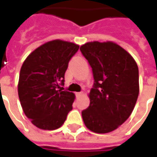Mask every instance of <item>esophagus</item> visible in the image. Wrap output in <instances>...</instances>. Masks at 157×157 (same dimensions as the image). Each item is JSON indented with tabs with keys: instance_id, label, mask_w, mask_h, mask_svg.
I'll list each match as a JSON object with an SVG mask.
<instances>
[{
	"instance_id": "obj_1",
	"label": "esophagus",
	"mask_w": 157,
	"mask_h": 157,
	"mask_svg": "<svg viewBox=\"0 0 157 157\" xmlns=\"http://www.w3.org/2000/svg\"><path fill=\"white\" fill-rule=\"evenodd\" d=\"M82 94H83V92H76V97H77V98H79V97H81V96H82Z\"/></svg>"
}]
</instances>
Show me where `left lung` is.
<instances>
[{"label":"left lung","instance_id":"obj_1","mask_svg":"<svg viewBox=\"0 0 157 157\" xmlns=\"http://www.w3.org/2000/svg\"><path fill=\"white\" fill-rule=\"evenodd\" d=\"M94 78L90 105L82 112L86 128L105 134L130 116L139 96V69L125 49L113 42H89L81 46Z\"/></svg>","mask_w":157,"mask_h":157}]
</instances>
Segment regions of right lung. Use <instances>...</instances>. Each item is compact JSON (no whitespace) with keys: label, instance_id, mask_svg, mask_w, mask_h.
I'll list each match as a JSON object with an SVG mask.
<instances>
[{"label":"right lung","instance_id":"add662e5","mask_svg":"<svg viewBox=\"0 0 157 157\" xmlns=\"http://www.w3.org/2000/svg\"><path fill=\"white\" fill-rule=\"evenodd\" d=\"M79 45L59 39L47 42L27 57L20 71L18 97L25 115L36 127H61L75 94L63 91L65 73Z\"/></svg>","mask_w":157,"mask_h":157}]
</instances>
